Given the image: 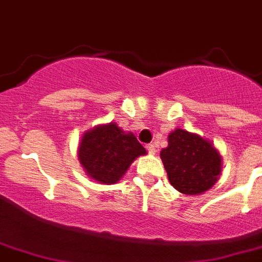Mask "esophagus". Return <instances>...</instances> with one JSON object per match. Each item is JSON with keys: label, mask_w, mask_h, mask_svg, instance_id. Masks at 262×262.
Wrapping results in <instances>:
<instances>
[{"label": "esophagus", "mask_w": 262, "mask_h": 262, "mask_svg": "<svg viewBox=\"0 0 262 262\" xmlns=\"http://www.w3.org/2000/svg\"><path fill=\"white\" fill-rule=\"evenodd\" d=\"M145 148H147V151L149 152L151 155H155L156 148H155V145H154V144H147V145H145Z\"/></svg>", "instance_id": "obj_1"}]
</instances>
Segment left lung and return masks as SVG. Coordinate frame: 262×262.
<instances>
[{
  "label": "left lung",
  "instance_id": "left-lung-1",
  "mask_svg": "<svg viewBox=\"0 0 262 262\" xmlns=\"http://www.w3.org/2000/svg\"><path fill=\"white\" fill-rule=\"evenodd\" d=\"M170 183L183 194H201L211 189L220 174L222 158L209 141L177 129L168 136V147L160 152Z\"/></svg>",
  "mask_w": 262,
  "mask_h": 262
}]
</instances>
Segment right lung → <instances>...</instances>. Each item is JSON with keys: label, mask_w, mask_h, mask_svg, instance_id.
Listing matches in <instances>:
<instances>
[{"label": "right lung", "mask_w": 262, "mask_h": 262, "mask_svg": "<svg viewBox=\"0 0 262 262\" xmlns=\"http://www.w3.org/2000/svg\"><path fill=\"white\" fill-rule=\"evenodd\" d=\"M140 155H145V148L136 136L125 133L113 122L87 132L79 149L80 163L88 175L107 185L119 181Z\"/></svg>", "instance_id": "right-lung-1"}]
</instances>
